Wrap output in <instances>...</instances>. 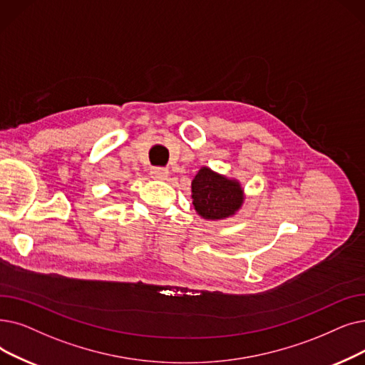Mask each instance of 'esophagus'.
I'll return each instance as SVG.
<instances>
[{"label": "esophagus", "mask_w": 365, "mask_h": 365, "mask_svg": "<svg viewBox=\"0 0 365 365\" xmlns=\"http://www.w3.org/2000/svg\"><path fill=\"white\" fill-rule=\"evenodd\" d=\"M150 176L153 178V179H167V176H168V170L167 168H164V167H153L152 170H150Z\"/></svg>", "instance_id": "1"}]
</instances>
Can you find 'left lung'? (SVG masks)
<instances>
[{
  "instance_id": "8db88e82",
  "label": "left lung",
  "mask_w": 365,
  "mask_h": 365,
  "mask_svg": "<svg viewBox=\"0 0 365 365\" xmlns=\"http://www.w3.org/2000/svg\"><path fill=\"white\" fill-rule=\"evenodd\" d=\"M192 200L195 210L202 217L224 219L240 209L243 191L237 182L204 167L192 180Z\"/></svg>"
}]
</instances>
